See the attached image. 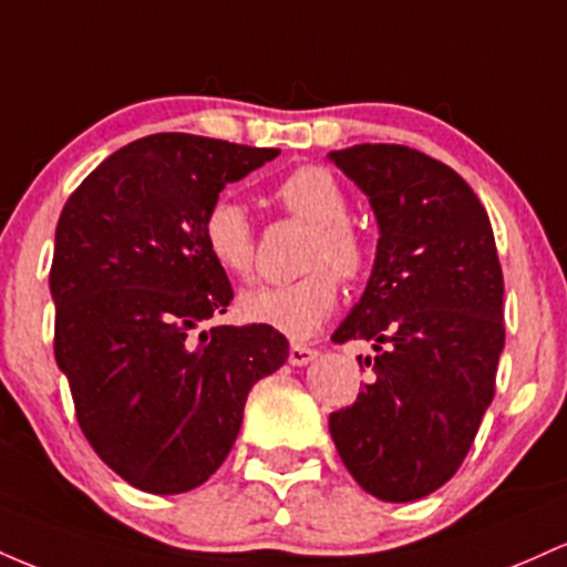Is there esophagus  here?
<instances>
[{
	"label": "esophagus",
	"mask_w": 567,
	"mask_h": 567,
	"mask_svg": "<svg viewBox=\"0 0 567 567\" xmlns=\"http://www.w3.org/2000/svg\"><path fill=\"white\" fill-rule=\"evenodd\" d=\"M316 355H318L316 348H308V346H300V342H295V346L289 348V364L291 367H308Z\"/></svg>",
	"instance_id": "34e87169"
}]
</instances>
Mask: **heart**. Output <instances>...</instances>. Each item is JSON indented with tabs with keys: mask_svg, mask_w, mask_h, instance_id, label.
<instances>
[{
	"mask_svg": "<svg viewBox=\"0 0 567 567\" xmlns=\"http://www.w3.org/2000/svg\"><path fill=\"white\" fill-rule=\"evenodd\" d=\"M276 200L295 219L310 225L302 278L291 284H262L244 291L238 313L295 340L316 334L340 300L342 278H361L369 267L367 238L348 221L342 184L318 165H302L276 187ZM203 244L219 270L246 278L254 267V227L238 200L216 198L203 216Z\"/></svg>",
	"mask_w": 567,
	"mask_h": 567,
	"instance_id": "b5f03b06",
	"label": "heart"
}]
</instances>
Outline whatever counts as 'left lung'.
Returning <instances> with one entry per match:
<instances>
[{
    "mask_svg": "<svg viewBox=\"0 0 567 567\" xmlns=\"http://www.w3.org/2000/svg\"><path fill=\"white\" fill-rule=\"evenodd\" d=\"M369 198L378 254L364 295L332 334L369 340L372 383L329 415V434L369 495L434 493L468 455L504 351V272L474 189L402 144L329 152Z\"/></svg>",
    "mask_w": 567,
    "mask_h": 567,
    "instance_id": "left-lung-1",
    "label": "left lung"
}]
</instances>
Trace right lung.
<instances>
[{"label": "right lung", "instance_id": "right-lung-1", "mask_svg": "<svg viewBox=\"0 0 567 567\" xmlns=\"http://www.w3.org/2000/svg\"><path fill=\"white\" fill-rule=\"evenodd\" d=\"M276 155L155 133L106 157L61 212L55 361L95 455L144 493L203 485L230 455L251 385L289 359L270 327L200 329L233 300L203 216Z\"/></svg>", "mask_w": 567, "mask_h": 567}]
</instances>
